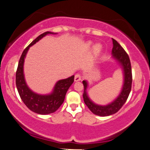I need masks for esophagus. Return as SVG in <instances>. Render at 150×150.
<instances>
[{
	"label": "esophagus",
	"mask_w": 150,
	"mask_h": 150,
	"mask_svg": "<svg viewBox=\"0 0 150 150\" xmlns=\"http://www.w3.org/2000/svg\"><path fill=\"white\" fill-rule=\"evenodd\" d=\"M81 80H82V76L79 74V73H77L75 75V81H81Z\"/></svg>",
	"instance_id": "34e87169"
}]
</instances>
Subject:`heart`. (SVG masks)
Instances as JSON below:
<instances>
[{
    "label": "heart",
    "mask_w": 150,
    "mask_h": 150,
    "mask_svg": "<svg viewBox=\"0 0 150 150\" xmlns=\"http://www.w3.org/2000/svg\"><path fill=\"white\" fill-rule=\"evenodd\" d=\"M94 48H95L96 52H98L100 50V48L101 47H100V45H96V46H94Z\"/></svg>",
    "instance_id": "1"
}]
</instances>
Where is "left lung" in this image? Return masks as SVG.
Returning a JSON list of instances; mask_svg holds the SVG:
<instances>
[{
    "instance_id": "obj_1",
    "label": "left lung",
    "mask_w": 150,
    "mask_h": 150,
    "mask_svg": "<svg viewBox=\"0 0 150 150\" xmlns=\"http://www.w3.org/2000/svg\"><path fill=\"white\" fill-rule=\"evenodd\" d=\"M112 41L113 45L112 56L119 63L123 70L124 73V83L119 96L113 102L107 105H99L95 104L90 100L88 96L87 92H86L88 88L87 81L83 80L82 81L84 86L83 94L84 103L94 114L100 115V116H108V115L114 114L117 112L126 103L128 96H129L132 87V69L129 56L125 52V50L123 49V47L115 39H112Z\"/></svg>"
}]
</instances>
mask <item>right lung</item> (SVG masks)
I'll use <instances>...</instances> for the list:
<instances>
[{
  "mask_svg": "<svg viewBox=\"0 0 150 150\" xmlns=\"http://www.w3.org/2000/svg\"><path fill=\"white\" fill-rule=\"evenodd\" d=\"M48 34H56L45 32L36 38L22 52L18 63L16 75V83L20 98L28 108L38 114L47 115L54 113L61 106L64 100L67 90L74 81V75L56 82L53 91L50 94H39L32 91L27 86L24 75V58L29 48Z\"/></svg>",
  "mask_w": 150,
  "mask_h": 150,
  "instance_id": "1",
  "label": "right lung"
}]
</instances>
